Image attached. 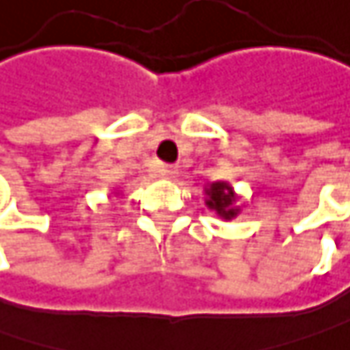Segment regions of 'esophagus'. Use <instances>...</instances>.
I'll return each instance as SVG.
<instances>
[{"label":"esophagus","mask_w":350,"mask_h":350,"mask_svg":"<svg viewBox=\"0 0 350 350\" xmlns=\"http://www.w3.org/2000/svg\"><path fill=\"white\" fill-rule=\"evenodd\" d=\"M161 175L165 177V179H175V177L179 175V171H177L175 167H163Z\"/></svg>","instance_id":"1"}]
</instances>
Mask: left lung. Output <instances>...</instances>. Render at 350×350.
Segmentation results:
<instances>
[{
	"label": "left lung",
	"mask_w": 350,
	"mask_h": 350,
	"mask_svg": "<svg viewBox=\"0 0 350 350\" xmlns=\"http://www.w3.org/2000/svg\"><path fill=\"white\" fill-rule=\"evenodd\" d=\"M235 203H237L235 189L227 181H215L205 187V205H207V209L217 213L221 219L231 221L237 217L241 213V207Z\"/></svg>",
	"instance_id": "1"
}]
</instances>
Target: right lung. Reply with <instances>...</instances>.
Instances as JSON below:
<instances>
[{
	"mask_svg": "<svg viewBox=\"0 0 350 350\" xmlns=\"http://www.w3.org/2000/svg\"><path fill=\"white\" fill-rule=\"evenodd\" d=\"M117 195H119V193H117Z\"/></svg>",
	"mask_w": 350,
	"mask_h": 350,
	"instance_id": "obj_1",
	"label": "right lung"
}]
</instances>
